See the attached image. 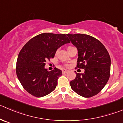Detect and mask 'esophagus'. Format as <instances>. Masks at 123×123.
<instances>
[{
	"label": "esophagus",
	"instance_id": "1",
	"mask_svg": "<svg viewBox=\"0 0 123 123\" xmlns=\"http://www.w3.org/2000/svg\"><path fill=\"white\" fill-rule=\"evenodd\" d=\"M68 72H69L68 70H66V69H63L62 71L63 74H66V73H68Z\"/></svg>",
	"mask_w": 123,
	"mask_h": 123
}]
</instances>
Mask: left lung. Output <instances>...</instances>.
Returning <instances> with one entry per match:
<instances>
[{"instance_id": "8db88e82", "label": "left lung", "mask_w": 123, "mask_h": 123, "mask_svg": "<svg viewBox=\"0 0 123 123\" xmlns=\"http://www.w3.org/2000/svg\"><path fill=\"white\" fill-rule=\"evenodd\" d=\"M67 36L78 50L77 68L85 69L84 74L76 73L75 78L70 82L71 88L83 97H92L103 89L109 78L111 60L109 52L92 36L81 34Z\"/></svg>"}]
</instances>
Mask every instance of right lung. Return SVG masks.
<instances>
[{
	"label": "right lung",
	"instance_id": "obj_1",
	"mask_svg": "<svg viewBox=\"0 0 123 123\" xmlns=\"http://www.w3.org/2000/svg\"><path fill=\"white\" fill-rule=\"evenodd\" d=\"M70 41L66 34L43 33L35 36L24 45L18 54L16 74L23 88L36 97L52 92L62 72L55 68H45L46 60L54 57L57 49Z\"/></svg>",
	"mask_w": 123,
	"mask_h": 123
}]
</instances>
